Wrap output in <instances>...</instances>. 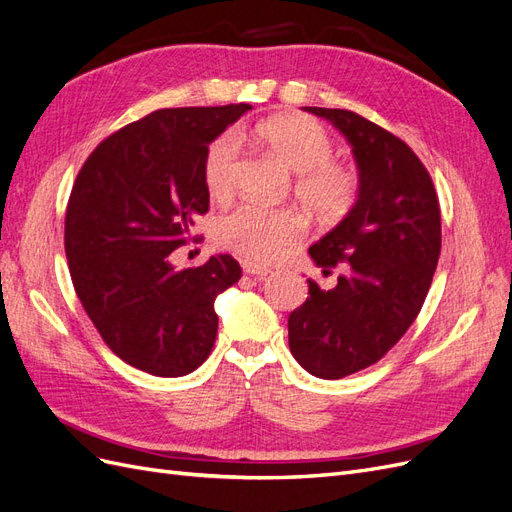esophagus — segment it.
<instances>
[{"instance_id": "34e87169", "label": "esophagus", "mask_w": 512, "mask_h": 512, "mask_svg": "<svg viewBox=\"0 0 512 512\" xmlns=\"http://www.w3.org/2000/svg\"><path fill=\"white\" fill-rule=\"evenodd\" d=\"M241 267H243V271L247 273V275H254V277H267L271 271L267 269V267H260V265H256V262H252V260H243L241 262Z\"/></svg>"}]
</instances>
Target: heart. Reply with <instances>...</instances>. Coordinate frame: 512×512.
<instances>
[{
  "label": "heart",
  "mask_w": 512,
  "mask_h": 512,
  "mask_svg": "<svg viewBox=\"0 0 512 512\" xmlns=\"http://www.w3.org/2000/svg\"><path fill=\"white\" fill-rule=\"evenodd\" d=\"M260 136L282 160L297 170L294 194L320 220L335 222L354 207L359 196V173L335 160V143L318 121L288 115L260 126ZM241 170V134L230 128L205 149L203 181L211 198L226 200L235 192ZM305 230V218L290 207L243 203L224 213L215 224V239L226 250L252 262H273Z\"/></svg>",
  "instance_id": "heart-1"
}]
</instances>
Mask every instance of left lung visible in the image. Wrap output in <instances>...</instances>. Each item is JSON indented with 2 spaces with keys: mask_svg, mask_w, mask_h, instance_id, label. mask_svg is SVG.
Returning <instances> with one entry per match:
<instances>
[{
  "mask_svg": "<svg viewBox=\"0 0 512 512\" xmlns=\"http://www.w3.org/2000/svg\"><path fill=\"white\" fill-rule=\"evenodd\" d=\"M305 111L348 138L359 166L354 207L309 247L318 267L346 273L331 290L307 280V301L288 316L294 359L312 376L339 380L378 363L421 312L442 247L440 203L401 138L344 108Z\"/></svg>",
  "mask_w": 512,
  "mask_h": 512,
  "instance_id": "obj_1",
  "label": "left lung"
}]
</instances>
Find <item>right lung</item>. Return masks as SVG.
Instances as JSON below:
<instances>
[{
  "instance_id": "obj_1",
  "label": "right lung",
  "mask_w": 512,
  "mask_h": 512,
  "mask_svg": "<svg viewBox=\"0 0 512 512\" xmlns=\"http://www.w3.org/2000/svg\"><path fill=\"white\" fill-rule=\"evenodd\" d=\"M250 104L160 108L89 153L66 207V258L104 344L151 376L205 363L218 335L215 297L241 280L230 254L177 271L168 256L209 211L205 149Z\"/></svg>"
}]
</instances>
